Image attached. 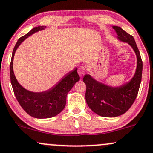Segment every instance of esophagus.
Instances as JSON below:
<instances>
[{
    "label": "esophagus",
    "instance_id": "obj_1",
    "mask_svg": "<svg viewBox=\"0 0 153 153\" xmlns=\"http://www.w3.org/2000/svg\"><path fill=\"white\" fill-rule=\"evenodd\" d=\"M78 74L81 76H83L84 74H85V68L84 66H80L78 69Z\"/></svg>",
    "mask_w": 153,
    "mask_h": 153
}]
</instances>
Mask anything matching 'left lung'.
Returning a JSON list of instances; mask_svg holds the SVG:
<instances>
[{
    "instance_id": "obj_1",
    "label": "left lung",
    "mask_w": 153,
    "mask_h": 153,
    "mask_svg": "<svg viewBox=\"0 0 153 153\" xmlns=\"http://www.w3.org/2000/svg\"><path fill=\"white\" fill-rule=\"evenodd\" d=\"M118 39L128 43L137 56V69L128 83L121 87H111L100 83L89 74L84 75L83 82L87 86L85 98L88 106L98 115L114 117L123 114L134 103L139 91L143 72V61L134 38L119 26H112Z\"/></svg>"
}]
</instances>
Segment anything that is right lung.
Returning <instances> with one entry per match:
<instances>
[{"label": "right lung", "instance_id": "add662e5", "mask_svg": "<svg viewBox=\"0 0 153 153\" xmlns=\"http://www.w3.org/2000/svg\"><path fill=\"white\" fill-rule=\"evenodd\" d=\"M45 28L46 26H37L20 38L13 48L10 64V82L18 102L25 112L33 117L39 119L53 117L62 112L65 107L68 92L71 90L74 84L80 79L76 68L64 76L55 87L43 92L28 91L19 84L13 69V61L16 49L29 36Z\"/></svg>", "mask_w": 153, "mask_h": 153}]
</instances>
